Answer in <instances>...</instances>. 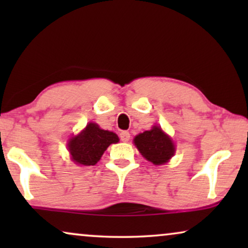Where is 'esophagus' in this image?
<instances>
[{
	"instance_id": "esophagus-1",
	"label": "esophagus",
	"mask_w": 248,
	"mask_h": 248,
	"mask_svg": "<svg viewBox=\"0 0 248 248\" xmlns=\"http://www.w3.org/2000/svg\"><path fill=\"white\" fill-rule=\"evenodd\" d=\"M120 138H121V140L123 141V142H127L128 140H130L131 135H130V133H128L127 131H123V132H121V133H120Z\"/></svg>"
}]
</instances>
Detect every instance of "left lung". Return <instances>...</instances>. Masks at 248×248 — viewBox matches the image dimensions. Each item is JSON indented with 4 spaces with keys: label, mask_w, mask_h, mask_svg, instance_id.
Instances as JSON below:
<instances>
[{
    "label": "left lung",
    "mask_w": 248,
    "mask_h": 248,
    "mask_svg": "<svg viewBox=\"0 0 248 248\" xmlns=\"http://www.w3.org/2000/svg\"><path fill=\"white\" fill-rule=\"evenodd\" d=\"M134 144L140 154L154 165H164L175 154V144L171 138L160 126H152L134 138Z\"/></svg>",
    "instance_id": "left-lung-1"
}]
</instances>
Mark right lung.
Instances as JSON below:
<instances>
[{
  "mask_svg": "<svg viewBox=\"0 0 248 248\" xmlns=\"http://www.w3.org/2000/svg\"><path fill=\"white\" fill-rule=\"evenodd\" d=\"M120 141L114 132L103 130L96 123H89L84 130L69 140L71 159L80 166H93L110 144Z\"/></svg>",
  "mask_w": 248,
  "mask_h": 248,
  "instance_id": "obj_1",
  "label": "right lung"
}]
</instances>
